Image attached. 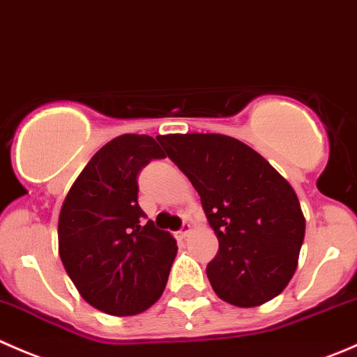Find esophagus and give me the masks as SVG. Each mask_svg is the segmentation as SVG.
Here are the masks:
<instances>
[{
  "label": "esophagus",
  "instance_id": "34e87169",
  "mask_svg": "<svg viewBox=\"0 0 357 357\" xmlns=\"http://www.w3.org/2000/svg\"><path fill=\"white\" fill-rule=\"evenodd\" d=\"M190 231H192V227H190V224H183L182 229L177 232L178 238H187V236L190 234Z\"/></svg>",
  "mask_w": 357,
  "mask_h": 357
}]
</instances>
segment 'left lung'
Instances as JSON below:
<instances>
[{
	"mask_svg": "<svg viewBox=\"0 0 357 357\" xmlns=\"http://www.w3.org/2000/svg\"><path fill=\"white\" fill-rule=\"evenodd\" d=\"M167 156L197 190L218 253L206 266L225 302L257 307L294 278L305 218L294 187L246 144L218 133L158 135Z\"/></svg>",
	"mask_w": 357,
	"mask_h": 357,
	"instance_id": "8db88e82",
	"label": "left lung"
}]
</instances>
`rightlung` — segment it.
<instances>
[{"mask_svg": "<svg viewBox=\"0 0 357 357\" xmlns=\"http://www.w3.org/2000/svg\"><path fill=\"white\" fill-rule=\"evenodd\" d=\"M165 153L149 135L116 137L90 161L63 199L59 255L74 287L95 309L133 316L167 287L177 241L139 206L140 170Z\"/></svg>", "mask_w": 357, "mask_h": 357, "instance_id": "right-lung-1", "label": "right lung"}]
</instances>
